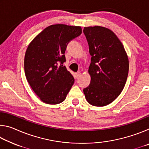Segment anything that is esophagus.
Here are the masks:
<instances>
[{"mask_svg":"<svg viewBox=\"0 0 149 149\" xmlns=\"http://www.w3.org/2000/svg\"><path fill=\"white\" fill-rule=\"evenodd\" d=\"M81 73L80 72H78L77 73H75V78H76V79H77V78H79L81 76Z\"/></svg>","mask_w":149,"mask_h":149,"instance_id":"34e87169","label":"esophagus"}]
</instances>
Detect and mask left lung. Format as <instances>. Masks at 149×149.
<instances>
[{
	"label": "left lung",
	"instance_id": "left-lung-1",
	"mask_svg": "<svg viewBox=\"0 0 149 149\" xmlns=\"http://www.w3.org/2000/svg\"><path fill=\"white\" fill-rule=\"evenodd\" d=\"M91 56V83L84 89L90 104L104 107L114 101L125 86L129 60L123 45L112 31L104 27H84Z\"/></svg>",
	"mask_w": 149,
	"mask_h": 149
}]
</instances>
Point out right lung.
Returning <instances> with one entry per match:
<instances>
[{
  "label": "right lung",
  "instance_id": "1",
  "mask_svg": "<svg viewBox=\"0 0 149 149\" xmlns=\"http://www.w3.org/2000/svg\"><path fill=\"white\" fill-rule=\"evenodd\" d=\"M81 27L52 25L30 42L24 58L26 79L42 102L57 104L64 101L74 78L63 64L67 45L81 34Z\"/></svg>",
  "mask_w": 149,
  "mask_h": 149
}]
</instances>
